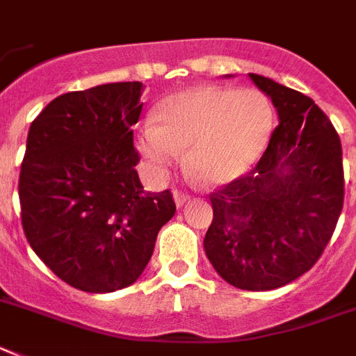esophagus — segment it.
Listing matches in <instances>:
<instances>
[{"label": "esophagus", "mask_w": 356, "mask_h": 356, "mask_svg": "<svg viewBox=\"0 0 356 356\" xmlns=\"http://www.w3.org/2000/svg\"><path fill=\"white\" fill-rule=\"evenodd\" d=\"M173 199H175V204H177V208H181V206H184L188 201H190V195L184 192H179V190H175V192H173Z\"/></svg>", "instance_id": "34e87169"}]
</instances>
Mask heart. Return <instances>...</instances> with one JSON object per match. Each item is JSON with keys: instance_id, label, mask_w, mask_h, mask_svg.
I'll list each match as a JSON object with an SVG mask.
<instances>
[{"instance_id": "b5f03b06", "label": "heart", "mask_w": 356, "mask_h": 356, "mask_svg": "<svg viewBox=\"0 0 356 356\" xmlns=\"http://www.w3.org/2000/svg\"><path fill=\"white\" fill-rule=\"evenodd\" d=\"M157 122L137 130V150L157 175L177 166L188 150V168L210 186L246 175L259 163L275 124L262 92L201 86L163 101Z\"/></svg>"}]
</instances>
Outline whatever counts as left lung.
I'll use <instances>...</instances> for the list:
<instances>
[{"label": "left lung", "instance_id": "left-lung-1", "mask_svg": "<svg viewBox=\"0 0 356 356\" xmlns=\"http://www.w3.org/2000/svg\"><path fill=\"white\" fill-rule=\"evenodd\" d=\"M279 127L248 175L210 195L204 252L228 284L268 291L312 270L344 206L339 134L315 101L259 74Z\"/></svg>", "mask_w": 356, "mask_h": 356}]
</instances>
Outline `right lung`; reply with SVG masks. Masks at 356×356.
<instances>
[{
  "instance_id": "add662e5",
  "label": "right lung",
  "mask_w": 356,
  "mask_h": 356,
  "mask_svg": "<svg viewBox=\"0 0 356 356\" xmlns=\"http://www.w3.org/2000/svg\"><path fill=\"white\" fill-rule=\"evenodd\" d=\"M143 83H108L50 101L32 121L19 173L21 222L44 264L72 288L134 284L175 213L170 190L146 193L132 124Z\"/></svg>"
}]
</instances>
